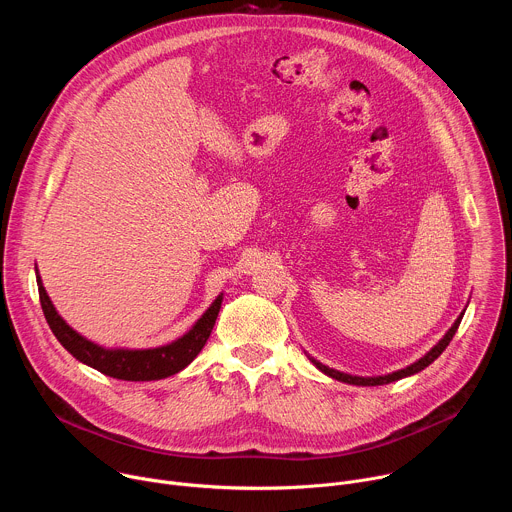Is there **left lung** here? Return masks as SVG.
Here are the masks:
<instances>
[{"mask_svg": "<svg viewBox=\"0 0 512 512\" xmlns=\"http://www.w3.org/2000/svg\"><path fill=\"white\" fill-rule=\"evenodd\" d=\"M462 316L464 314H460V318L454 322V326L446 332V336L437 342L423 358H419L417 362H413L411 367H407V369H401V371H397V373H391V375H385V377H352V375H344V373H340V371H334V369H328L326 364H322V362H318V360H314L312 358V362L316 364V367L324 373V375H328V377H332V379H336V381H342V383H348V385H362V387H375V385H387V383H393V381H399V379H403V377H409V375H415V373H419V371H423L425 367H429V364L440 356L446 348H448V344L452 342V338H454V334H456V330H458V326H460V322H462Z\"/></svg>", "mask_w": 512, "mask_h": 512, "instance_id": "obj_1", "label": "left lung"}]
</instances>
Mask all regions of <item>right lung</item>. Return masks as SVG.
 Here are the masks:
<instances>
[{
    "instance_id": "obj_1",
    "label": "right lung",
    "mask_w": 512,
    "mask_h": 512,
    "mask_svg": "<svg viewBox=\"0 0 512 512\" xmlns=\"http://www.w3.org/2000/svg\"><path fill=\"white\" fill-rule=\"evenodd\" d=\"M38 294H40V304H42L46 322L52 334L58 338V342L77 360L89 364V367L97 369L107 377L121 379V381H158L186 369L188 364L198 356V352L204 348L214 328L218 310H221V304H223V294H221L202 314V318L190 328V332H186L182 338L174 340L172 344H166L160 348H148V350H125V348L109 350L83 338L58 316L40 277H38Z\"/></svg>"
}]
</instances>
